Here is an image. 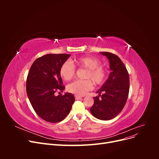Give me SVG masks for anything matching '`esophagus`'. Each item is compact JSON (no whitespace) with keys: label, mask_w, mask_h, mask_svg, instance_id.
I'll use <instances>...</instances> for the list:
<instances>
[{"label":"esophagus","mask_w":159,"mask_h":159,"mask_svg":"<svg viewBox=\"0 0 159 159\" xmlns=\"http://www.w3.org/2000/svg\"><path fill=\"white\" fill-rule=\"evenodd\" d=\"M81 98H82V97H81V96L77 95H75V99H81Z\"/></svg>","instance_id":"esophagus-1"}]
</instances>
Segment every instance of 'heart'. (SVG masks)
Listing matches in <instances>:
<instances>
[{
    "label": "heart",
    "mask_w": 159,
    "mask_h": 159,
    "mask_svg": "<svg viewBox=\"0 0 159 159\" xmlns=\"http://www.w3.org/2000/svg\"><path fill=\"white\" fill-rule=\"evenodd\" d=\"M102 63L97 57L93 56H83L71 61H66L60 69L61 77L66 81L70 80L75 75V66L87 69L85 78L89 80H75L70 84L67 89L70 93L81 96L92 89L93 84L90 79L96 85L102 84L106 79V71L101 66Z\"/></svg>",
    "instance_id": "heart-1"
}]
</instances>
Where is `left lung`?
Segmentation results:
<instances>
[{"instance_id":"obj_1","label":"left lung","mask_w":159,"mask_h":159,"mask_svg":"<svg viewBox=\"0 0 159 159\" xmlns=\"http://www.w3.org/2000/svg\"><path fill=\"white\" fill-rule=\"evenodd\" d=\"M100 54L107 57L111 72L102 88L96 91L99 96L93 98L94 103L90 112L95 118L107 121L118 115L126 103L129 91V75L126 67L117 56L106 52Z\"/></svg>"}]
</instances>
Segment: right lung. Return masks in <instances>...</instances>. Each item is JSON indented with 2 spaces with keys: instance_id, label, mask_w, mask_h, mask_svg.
<instances>
[{
  "instance_id": "obj_1",
  "label": "right lung",
  "mask_w": 159,
  "mask_h": 159,
  "mask_svg": "<svg viewBox=\"0 0 159 159\" xmlns=\"http://www.w3.org/2000/svg\"><path fill=\"white\" fill-rule=\"evenodd\" d=\"M70 54H49L37 58L32 64L26 80V93L33 109L44 121L57 123L64 120L75 102L73 94L63 92L60 69Z\"/></svg>"
}]
</instances>
